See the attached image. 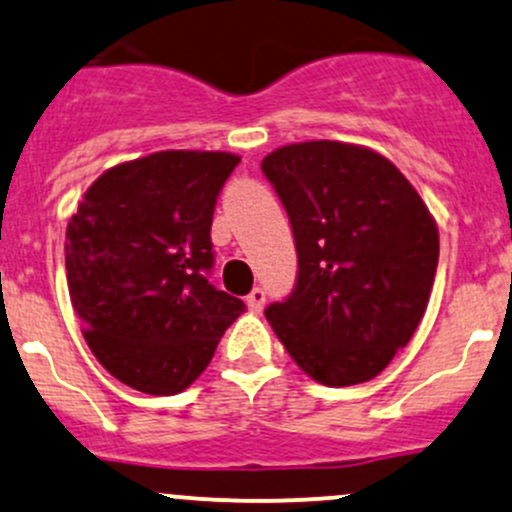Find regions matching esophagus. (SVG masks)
I'll use <instances>...</instances> for the list:
<instances>
[{"mask_svg": "<svg viewBox=\"0 0 512 512\" xmlns=\"http://www.w3.org/2000/svg\"><path fill=\"white\" fill-rule=\"evenodd\" d=\"M264 301H267V293H264V289H252L248 296V308L252 313H260L264 308Z\"/></svg>", "mask_w": 512, "mask_h": 512, "instance_id": "esophagus-1", "label": "esophagus"}]
</instances>
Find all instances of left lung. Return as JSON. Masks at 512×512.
<instances>
[{
    "label": "left lung",
    "mask_w": 512,
    "mask_h": 512,
    "mask_svg": "<svg viewBox=\"0 0 512 512\" xmlns=\"http://www.w3.org/2000/svg\"><path fill=\"white\" fill-rule=\"evenodd\" d=\"M298 252L291 296L264 315L289 356L330 387L366 383L409 344L431 298L438 226L378 151L301 142L264 156Z\"/></svg>",
    "instance_id": "1"
}]
</instances>
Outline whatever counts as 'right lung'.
<instances>
[{
  "instance_id": "right-lung-1",
  "label": "right lung",
  "mask_w": 512,
  "mask_h": 512,
  "mask_svg": "<svg viewBox=\"0 0 512 512\" xmlns=\"http://www.w3.org/2000/svg\"><path fill=\"white\" fill-rule=\"evenodd\" d=\"M240 156L156 151L108 168L69 219L64 262L86 344L120 383L178 395L245 303L209 284L211 216Z\"/></svg>"
}]
</instances>
